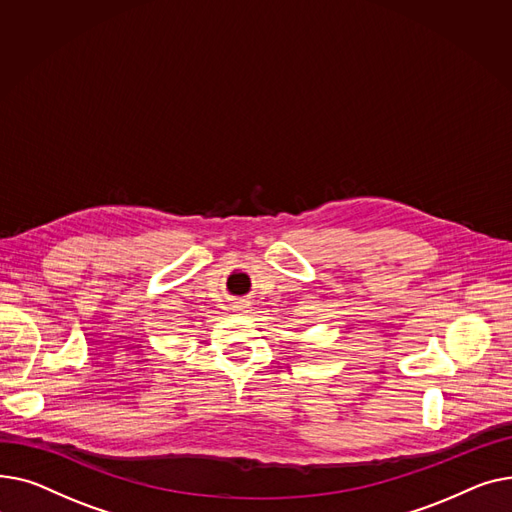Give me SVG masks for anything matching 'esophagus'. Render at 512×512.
Segmentation results:
<instances>
[{"instance_id":"34e87169","label":"esophagus","mask_w":512,"mask_h":512,"mask_svg":"<svg viewBox=\"0 0 512 512\" xmlns=\"http://www.w3.org/2000/svg\"><path fill=\"white\" fill-rule=\"evenodd\" d=\"M246 308H248V304H242V302L233 306V310H246Z\"/></svg>"}]
</instances>
